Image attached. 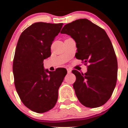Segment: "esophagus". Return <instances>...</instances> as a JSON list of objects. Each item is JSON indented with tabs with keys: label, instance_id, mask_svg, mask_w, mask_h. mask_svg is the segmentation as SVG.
I'll use <instances>...</instances> for the list:
<instances>
[{
	"label": "esophagus",
	"instance_id": "esophagus-1",
	"mask_svg": "<svg viewBox=\"0 0 128 128\" xmlns=\"http://www.w3.org/2000/svg\"><path fill=\"white\" fill-rule=\"evenodd\" d=\"M67 73H70L72 72V70L70 68H67Z\"/></svg>",
	"mask_w": 128,
	"mask_h": 128
}]
</instances>
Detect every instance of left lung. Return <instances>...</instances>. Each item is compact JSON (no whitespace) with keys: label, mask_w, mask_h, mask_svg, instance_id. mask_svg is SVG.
Returning a JSON list of instances; mask_svg holds the SVG:
<instances>
[{"label":"left lung","mask_w":128,"mask_h":128,"mask_svg":"<svg viewBox=\"0 0 128 128\" xmlns=\"http://www.w3.org/2000/svg\"><path fill=\"white\" fill-rule=\"evenodd\" d=\"M75 41V56L86 64L87 72L76 76L73 88L85 106L97 108L104 105L112 95L117 78V60L106 32L88 19L81 18L66 24L61 31Z\"/></svg>","instance_id":"8db88e82"}]
</instances>
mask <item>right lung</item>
Listing matches in <instances>:
<instances>
[{
  "label": "right lung",
  "instance_id": "right-lung-1",
  "mask_svg": "<svg viewBox=\"0 0 128 128\" xmlns=\"http://www.w3.org/2000/svg\"><path fill=\"white\" fill-rule=\"evenodd\" d=\"M62 25L35 23L22 32L17 42L12 66L14 84L22 102L34 112L43 113L55 106L67 74L64 68L50 72L43 66Z\"/></svg>",
  "mask_w": 128,
  "mask_h": 128
}]
</instances>
